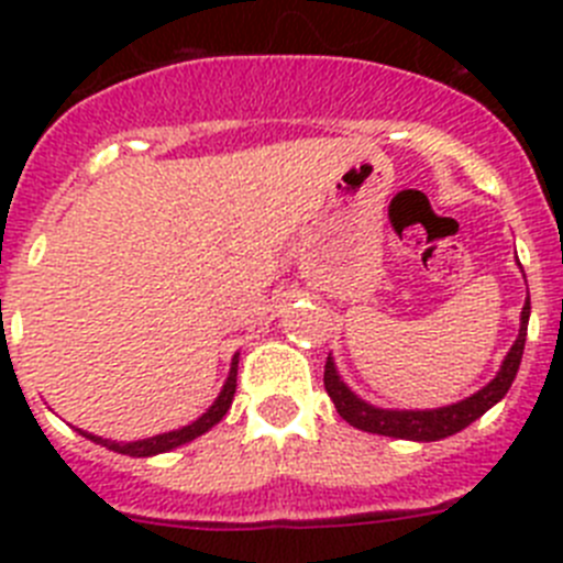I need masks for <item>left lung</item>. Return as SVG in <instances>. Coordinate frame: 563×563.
Returning a JSON list of instances; mask_svg holds the SVG:
<instances>
[{
	"label": "left lung",
	"instance_id": "obj_1",
	"mask_svg": "<svg viewBox=\"0 0 563 563\" xmlns=\"http://www.w3.org/2000/svg\"><path fill=\"white\" fill-rule=\"evenodd\" d=\"M527 318H530V298L525 301V310H521V330L516 343L507 352L505 363H501L499 375L487 383L485 389L476 391L474 397L467 400L454 402V406H445V409L434 411H386L375 409L369 402L357 400L346 386L341 383L335 372V363L327 357L324 366V389L327 395L335 402L338 415L343 420L355 426L361 431H369V434H383V437H397V440H420V442H434L442 437H451L456 431H462L465 426L476 420V417L485 415L490 406L501 400L514 383L516 372H519L521 355H525V341H527Z\"/></svg>",
	"mask_w": 563,
	"mask_h": 563
}]
</instances>
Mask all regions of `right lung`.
I'll return each mask as SVG.
<instances>
[{"label": "right lung", "mask_w": 563, "mask_h": 563, "mask_svg": "<svg viewBox=\"0 0 563 563\" xmlns=\"http://www.w3.org/2000/svg\"><path fill=\"white\" fill-rule=\"evenodd\" d=\"M236 366H239V357H233L231 375H228V380H225V386H222L217 402H213L211 409H208L200 420L191 422V426H186V429L168 431V434H157V437H152V440H141V442H109V440H101V437L84 434V431L81 434L89 437L92 442H101V445H107V449L118 451V454H129V456H152V454H163V451L177 449V445H186V442L197 440V437L206 434L208 429H213V426H217V422L228 415V409H231V400H233V391H236Z\"/></svg>", "instance_id": "obj_1"}]
</instances>
